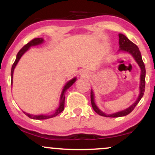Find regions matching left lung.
I'll return each mask as SVG.
<instances>
[{
    "instance_id": "1",
    "label": "left lung",
    "mask_w": 155,
    "mask_h": 155,
    "mask_svg": "<svg viewBox=\"0 0 155 155\" xmlns=\"http://www.w3.org/2000/svg\"><path fill=\"white\" fill-rule=\"evenodd\" d=\"M119 44H120V48L121 50L127 51L130 54L133 55V57L134 58V59L136 60L137 63L138 64L140 69H141V74H140V94L138 96V99H137L136 102L133 104L132 106H130L129 108H126V109L123 110V111H121L117 113L112 114H106L104 112L101 111L97 107L95 104V101H94V94L92 90H91V93H90V98H91V104L92 108L94 109L96 113L98 114L99 115L103 117H120L126 116V115L129 114L130 112L133 111V110L134 109L135 107L137 106V104H138V102L140 101L141 97H143V94H144V90H145V77H146V69H145V65L143 63V60H142L141 54L139 51V49L137 47L135 44H133L132 41L129 40L125 35L120 33L119 34Z\"/></svg>"
}]
</instances>
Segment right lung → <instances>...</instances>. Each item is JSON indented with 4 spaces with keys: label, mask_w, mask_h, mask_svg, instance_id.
Segmentation results:
<instances>
[{
    "label": "right lung",
    "mask_w": 155,
    "mask_h": 155,
    "mask_svg": "<svg viewBox=\"0 0 155 155\" xmlns=\"http://www.w3.org/2000/svg\"><path fill=\"white\" fill-rule=\"evenodd\" d=\"M44 41V39L42 38H34L33 39V40H31V41L28 42V44H25V45L23 47L22 49H20V50L19 51V52L17 53V58H16L15 63H14L13 65H12V71H11V76H12V81H11V84L12 85V79H13V73H14V70H15L16 65H17V63L19 62V59L21 58V57L22 56L23 54H24L25 52L27 50H28V49H29L30 47H32V46H35V45H38V44H42ZM76 78H74V79H72L71 80H70L69 81H68V83L66 84L65 85V87H64L63 90V92H62V94H61V97H60V106L59 107L57 108V110L55 111V112L54 114H52L51 115H44V114H41V115H31V114H29L28 113H25V112H24L25 114V115H27L29 118H31V119H33V120H46V119H49V118H51V117H56L57 115L59 114L60 113H61L62 111L64 110V105H65V92L67 91V90L71 86L74 84V82L76 81Z\"/></svg>",
    "instance_id": "right-lung-1"
}]
</instances>
